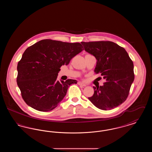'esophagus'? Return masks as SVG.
<instances>
[{"label":"esophagus","instance_id":"esophagus-1","mask_svg":"<svg viewBox=\"0 0 152 152\" xmlns=\"http://www.w3.org/2000/svg\"><path fill=\"white\" fill-rule=\"evenodd\" d=\"M78 84H79V86H82V87H86V86H87L86 84H84V83H81V82H78Z\"/></svg>","mask_w":152,"mask_h":152}]
</instances>
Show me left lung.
<instances>
[{"label": "left lung", "instance_id": "1", "mask_svg": "<svg viewBox=\"0 0 152 152\" xmlns=\"http://www.w3.org/2000/svg\"><path fill=\"white\" fill-rule=\"evenodd\" d=\"M84 50L97 60L94 72L101 73L106 81L94 87V94L88 99L104 110L120 105L126 99L134 79V65L126 50L109 41L81 42Z\"/></svg>", "mask_w": 152, "mask_h": 152}]
</instances>
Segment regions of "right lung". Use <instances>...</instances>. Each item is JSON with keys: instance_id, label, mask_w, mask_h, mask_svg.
<instances>
[{"instance_id": "1", "label": "right lung", "mask_w": 152, "mask_h": 152, "mask_svg": "<svg viewBox=\"0 0 152 152\" xmlns=\"http://www.w3.org/2000/svg\"><path fill=\"white\" fill-rule=\"evenodd\" d=\"M83 50L80 43L40 40L24 51L17 70V84L23 100L32 108L48 112L58 107L76 80H57L62 65Z\"/></svg>"}]
</instances>
